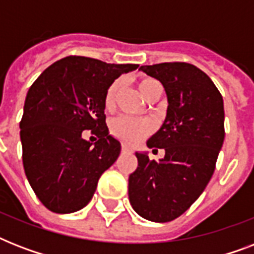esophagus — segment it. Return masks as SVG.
<instances>
[{
  "label": "esophagus",
  "mask_w": 254,
  "mask_h": 254,
  "mask_svg": "<svg viewBox=\"0 0 254 254\" xmlns=\"http://www.w3.org/2000/svg\"><path fill=\"white\" fill-rule=\"evenodd\" d=\"M121 150H123V153H131L130 147L127 146L125 143H123V146H121Z\"/></svg>",
  "instance_id": "esophagus-1"
}]
</instances>
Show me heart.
<instances>
[{"mask_svg": "<svg viewBox=\"0 0 254 254\" xmlns=\"http://www.w3.org/2000/svg\"><path fill=\"white\" fill-rule=\"evenodd\" d=\"M159 85V83L151 77H143L138 81L139 93L143 99H149L154 87ZM119 91V81H115L109 85L105 97H104V107L107 111H113L116 103V95ZM151 130V125L145 120H133L129 117H119L112 121L111 133L116 138L127 143H137L145 135L149 134Z\"/></svg>", "mask_w": 254, "mask_h": 254, "instance_id": "obj_1", "label": "heart"}]
</instances>
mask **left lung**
I'll list each match as a JSON object with an SVG mask.
<instances>
[{
	"label": "left lung",
	"mask_w": 254,
	"mask_h": 254,
	"mask_svg": "<svg viewBox=\"0 0 254 254\" xmlns=\"http://www.w3.org/2000/svg\"><path fill=\"white\" fill-rule=\"evenodd\" d=\"M139 69L166 91V119L146 142L154 150L165 149V157L157 162L135 153L138 167L129 175V201L143 219L166 223L186 212L212 177L224 142V103L208 75L190 63Z\"/></svg>",
	"instance_id": "obj_1"
}]
</instances>
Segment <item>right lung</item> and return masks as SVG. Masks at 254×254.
<instances>
[{
	"label": "right lung",
	"mask_w": 254,
	"mask_h": 254,
	"mask_svg": "<svg viewBox=\"0 0 254 254\" xmlns=\"http://www.w3.org/2000/svg\"><path fill=\"white\" fill-rule=\"evenodd\" d=\"M138 64H111L85 57L55 62L30 87L21 127L23 169L46 208L71 213L89 203L101 174L119 158L109 134L104 97L109 85ZM83 130L98 135L82 138Z\"/></svg>",
	"instance_id": "obj_1"
}]
</instances>
